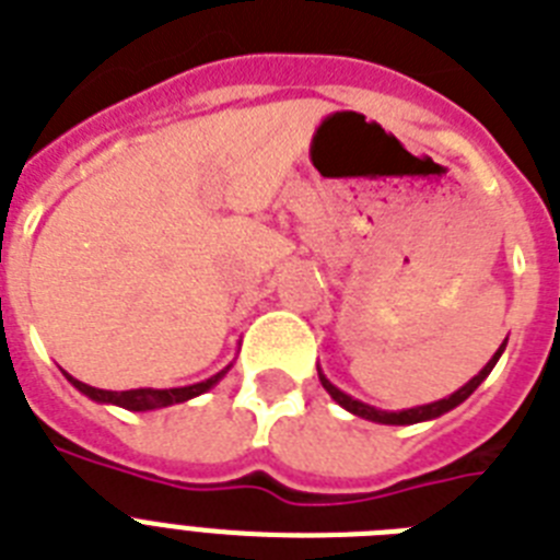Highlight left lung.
<instances>
[{"label":"left lung","instance_id":"obj_1","mask_svg":"<svg viewBox=\"0 0 560 560\" xmlns=\"http://www.w3.org/2000/svg\"><path fill=\"white\" fill-rule=\"evenodd\" d=\"M503 349H506V340H503L501 349H498V352L492 354V360H489L487 366L480 369V372L475 374L472 381L464 383L460 389L452 392L450 397H441V400H435V404H427V406H412V409H400V412H386V409H377V406H369V404H363V400H354L352 395H346V392L337 389L335 383H331L329 377H326V374L320 372V366H317V374H320L323 389L329 392L331 400H335V404L343 406L346 412L358 415V418H363V420H372V423H386V427H409V423H423V420L441 418V415L452 412L455 406L464 404L466 397L472 395V392L478 389L480 383L487 381L489 372L495 369V363H498V358H501V354H503Z\"/></svg>","mask_w":560,"mask_h":560}]
</instances>
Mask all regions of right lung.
<instances>
[{
  "label": "right lung",
  "mask_w": 560,
  "mask_h": 560,
  "mask_svg": "<svg viewBox=\"0 0 560 560\" xmlns=\"http://www.w3.org/2000/svg\"><path fill=\"white\" fill-rule=\"evenodd\" d=\"M234 366L223 369V372L211 374L208 381L200 383H191V386H174V389H128V392H108V389H96V386H88V383L77 381L71 374H65L68 381L73 383V389H80L82 395L96 400V404H105V406H122L128 412H151V409H165V406H174V404H186L191 397L197 395H206L208 389H214L217 383L223 381L225 372Z\"/></svg>",
  "instance_id": "add662e5"
}]
</instances>
